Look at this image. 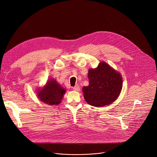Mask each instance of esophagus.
<instances>
[{
    "label": "esophagus",
    "instance_id": "1",
    "mask_svg": "<svg viewBox=\"0 0 157 157\" xmlns=\"http://www.w3.org/2000/svg\"><path fill=\"white\" fill-rule=\"evenodd\" d=\"M73 89L74 91H79L80 90V87L79 86H75L74 87H73Z\"/></svg>",
    "mask_w": 157,
    "mask_h": 157
}]
</instances>
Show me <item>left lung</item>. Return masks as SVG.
Listing matches in <instances>:
<instances>
[{
  "mask_svg": "<svg viewBox=\"0 0 157 157\" xmlns=\"http://www.w3.org/2000/svg\"><path fill=\"white\" fill-rule=\"evenodd\" d=\"M89 85L82 87L86 101L93 106L101 107L110 104L119 96L122 87L121 75L105 62L97 68L88 71Z\"/></svg>",
  "mask_w": 157,
  "mask_h": 157,
  "instance_id": "1",
  "label": "left lung"
}]
</instances>
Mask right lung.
I'll list each match as a JSON object with an SVG mask.
<instances>
[{"instance_id":"1","label":"right lung","mask_w":157,"mask_h":157,"mask_svg":"<svg viewBox=\"0 0 157 157\" xmlns=\"http://www.w3.org/2000/svg\"><path fill=\"white\" fill-rule=\"evenodd\" d=\"M66 90L55 79H50L41 90H38L37 95L43 102L50 105H58L61 102Z\"/></svg>"}]
</instances>
